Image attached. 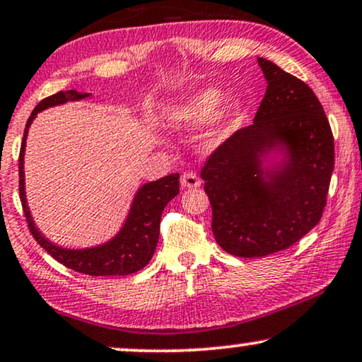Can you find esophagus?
Instances as JSON below:
<instances>
[{"label":"esophagus","instance_id":"34e87169","mask_svg":"<svg viewBox=\"0 0 362 362\" xmlns=\"http://www.w3.org/2000/svg\"><path fill=\"white\" fill-rule=\"evenodd\" d=\"M200 178L197 175L195 172H185L184 175L180 177V185L182 189H197V187H200Z\"/></svg>","mask_w":362,"mask_h":362}]
</instances>
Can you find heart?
<instances>
[{
  "mask_svg": "<svg viewBox=\"0 0 362 362\" xmlns=\"http://www.w3.org/2000/svg\"><path fill=\"white\" fill-rule=\"evenodd\" d=\"M221 100H223V93L220 89L210 88L202 90L200 94L194 95L187 103L168 110L165 115L167 122L173 127L189 129L210 122L216 115V120L225 125L237 120L245 110V100L240 95H235V98L226 100L218 111ZM216 112L219 114L216 115Z\"/></svg>",
  "mask_w": 362,
  "mask_h": 362,
  "instance_id": "obj_1",
  "label": "heart"
}]
</instances>
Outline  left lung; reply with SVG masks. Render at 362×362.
<instances>
[{"label":"left lung","mask_w":362,"mask_h":362,"mask_svg":"<svg viewBox=\"0 0 362 362\" xmlns=\"http://www.w3.org/2000/svg\"><path fill=\"white\" fill-rule=\"evenodd\" d=\"M267 93L253 124L202 168L216 243L235 257L281 252L321 220L334 168V141L308 84L258 57Z\"/></svg>","instance_id":"8db88e82"}]
</instances>
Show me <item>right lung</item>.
Returning a JSON list of instances; mask_svg holds the SVG:
<instances>
[{"mask_svg": "<svg viewBox=\"0 0 362 362\" xmlns=\"http://www.w3.org/2000/svg\"><path fill=\"white\" fill-rule=\"evenodd\" d=\"M88 98H90L89 93H77L74 89L59 90L57 94L42 99L33 110L26 127H24L21 151H19V199H21L31 235L61 264L77 273L89 274V276H124V274L139 272L151 262L152 255L156 252L158 235H160L162 211L168 202L178 195V173H172V175L147 182L139 187L129 214L117 233L105 243L88 248H64L47 240L33 220L26 200L24 152H26L28 131H30L33 120L41 110Z\"/></svg>", "mask_w": 362, "mask_h": 362, "instance_id": "1", "label": "right lung"}]
</instances>
